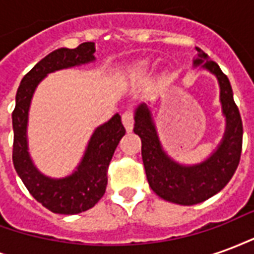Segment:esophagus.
Here are the masks:
<instances>
[{
    "instance_id": "obj_1",
    "label": "esophagus",
    "mask_w": 254,
    "mask_h": 254,
    "mask_svg": "<svg viewBox=\"0 0 254 254\" xmlns=\"http://www.w3.org/2000/svg\"><path fill=\"white\" fill-rule=\"evenodd\" d=\"M122 124L127 129V132H132L133 124H134V114L132 110H127L122 114Z\"/></svg>"
}]
</instances>
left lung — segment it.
I'll return each mask as SVG.
<instances>
[{"mask_svg":"<svg viewBox=\"0 0 254 254\" xmlns=\"http://www.w3.org/2000/svg\"><path fill=\"white\" fill-rule=\"evenodd\" d=\"M193 66H201L218 78L222 113L226 129L216 149L207 159L194 165H182L167 155L160 143L154 117L145 103L134 111V133L141 138V156L151 189L166 201L194 205L223 189L238 167L242 151V120L233 98L227 76L216 63L196 47Z\"/></svg>","mask_w":254,"mask_h":254,"instance_id":"8db88e82","label":"left lung"}]
</instances>
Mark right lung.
<instances>
[{"label":"right lung","instance_id":"obj_1","mask_svg":"<svg viewBox=\"0 0 254 254\" xmlns=\"http://www.w3.org/2000/svg\"><path fill=\"white\" fill-rule=\"evenodd\" d=\"M95 43L85 42L76 49H58L41 60L25 74L16 94L12 113L14 169L32 197L54 213L74 215L92 208L105 194L107 169L117 145L125 134L117 113L94 130L83 158L72 174L52 178L36 169L28 151V114L36 87L49 73L95 61Z\"/></svg>","mask_w":254,"mask_h":254}]
</instances>
